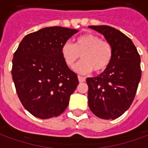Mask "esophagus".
Wrapping results in <instances>:
<instances>
[{
	"label": "esophagus",
	"mask_w": 148,
	"mask_h": 148,
	"mask_svg": "<svg viewBox=\"0 0 148 148\" xmlns=\"http://www.w3.org/2000/svg\"><path fill=\"white\" fill-rule=\"evenodd\" d=\"M77 78H78L79 82H84L86 81V78H85V77H81V76H78V77H77Z\"/></svg>",
	"instance_id": "34e87169"
}]
</instances>
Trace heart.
Here are the masks:
<instances>
[{
    "mask_svg": "<svg viewBox=\"0 0 148 148\" xmlns=\"http://www.w3.org/2000/svg\"><path fill=\"white\" fill-rule=\"evenodd\" d=\"M62 57L66 65L73 67L79 58L82 61L75 66L74 71L80 74H87L93 71L101 73L106 71L112 58V48L109 42L101 40L93 34L80 36L74 44L65 42L61 47Z\"/></svg>",
    "mask_w": 148,
    "mask_h": 148,
    "instance_id": "b5f03b06",
    "label": "heart"
}]
</instances>
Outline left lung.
Here are the masks:
<instances>
[{"label": "left lung", "instance_id": "8db88e82", "mask_svg": "<svg viewBox=\"0 0 148 148\" xmlns=\"http://www.w3.org/2000/svg\"><path fill=\"white\" fill-rule=\"evenodd\" d=\"M104 36L112 48L110 64L101 74L87 77L88 105L97 117L114 120L133 101L141 78L140 57L132 41L114 27L89 26Z\"/></svg>", "mask_w": 148, "mask_h": 148}]
</instances>
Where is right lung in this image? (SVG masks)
<instances>
[{"instance_id": "1", "label": "right lung", "mask_w": 148, "mask_h": 148, "mask_svg": "<svg viewBox=\"0 0 148 148\" xmlns=\"http://www.w3.org/2000/svg\"><path fill=\"white\" fill-rule=\"evenodd\" d=\"M77 32L44 27L27 35L15 52L12 75L16 90L23 106L36 117L58 116L67 108L78 80L63 61L61 47Z\"/></svg>"}]
</instances>
